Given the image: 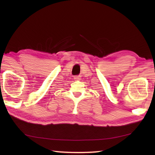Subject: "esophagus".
<instances>
[{
    "label": "esophagus",
    "mask_w": 155,
    "mask_h": 155,
    "mask_svg": "<svg viewBox=\"0 0 155 155\" xmlns=\"http://www.w3.org/2000/svg\"><path fill=\"white\" fill-rule=\"evenodd\" d=\"M74 79L75 81H78V80L81 79V78H80V77H78V76H77V77H74Z\"/></svg>",
    "instance_id": "34e87169"
}]
</instances>
